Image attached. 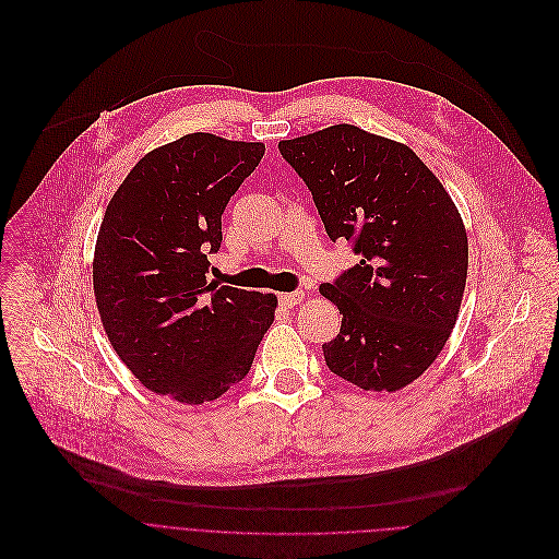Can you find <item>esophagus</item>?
<instances>
[{"mask_svg":"<svg viewBox=\"0 0 559 559\" xmlns=\"http://www.w3.org/2000/svg\"><path fill=\"white\" fill-rule=\"evenodd\" d=\"M301 299H304V293H282V295H277V301H280L284 308H293V306H297Z\"/></svg>","mask_w":559,"mask_h":559,"instance_id":"1","label":"esophagus"}]
</instances>
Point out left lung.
Instances as JSON below:
<instances>
[{"instance_id":"left-lung-1","label":"left lung","mask_w":559,"mask_h":559,"mask_svg":"<svg viewBox=\"0 0 559 559\" xmlns=\"http://www.w3.org/2000/svg\"><path fill=\"white\" fill-rule=\"evenodd\" d=\"M280 152L328 238L361 258L319 286L344 314L321 346L325 366L361 390L409 385L448 344L465 293L469 245L452 195L407 145L357 126L280 141Z\"/></svg>"}]
</instances>
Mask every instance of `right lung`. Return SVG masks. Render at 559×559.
<instances>
[{"mask_svg":"<svg viewBox=\"0 0 559 559\" xmlns=\"http://www.w3.org/2000/svg\"><path fill=\"white\" fill-rule=\"evenodd\" d=\"M264 150L187 134L145 154L105 209L92 262L105 334L147 390L178 403L242 381L275 319L273 293L206 282L222 213Z\"/></svg>","mask_w":559,"mask_h":559,"instance_id":"add662e5","label":"right lung"}]
</instances>
